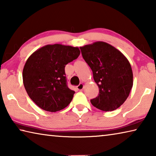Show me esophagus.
<instances>
[{
    "label": "esophagus",
    "mask_w": 156,
    "mask_h": 156,
    "mask_svg": "<svg viewBox=\"0 0 156 156\" xmlns=\"http://www.w3.org/2000/svg\"><path fill=\"white\" fill-rule=\"evenodd\" d=\"M83 88H84V84L83 83H80L78 86H77V89H78V90H82V89H83Z\"/></svg>",
    "instance_id": "34e87169"
}]
</instances>
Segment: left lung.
<instances>
[{
  "instance_id": "1",
  "label": "left lung",
  "mask_w": 156,
  "mask_h": 156,
  "mask_svg": "<svg viewBox=\"0 0 156 156\" xmlns=\"http://www.w3.org/2000/svg\"><path fill=\"white\" fill-rule=\"evenodd\" d=\"M80 48L99 88L98 96L91 100V103L104 112L117 109L125 102L133 87V72L129 60L105 42H95Z\"/></svg>"
}]
</instances>
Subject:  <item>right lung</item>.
<instances>
[{
    "label": "right lung",
    "instance_id": "add662e5",
    "mask_svg": "<svg viewBox=\"0 0 156 156\" xmlns=\"http://www.w3.org/2000/svg\"><path fill=\"white\" fill-rule=\"evenodd\" d=\"M80 54L78 47L47 44L28 58L23 80L28 96L42 109L56 112L67 107L75 91L67 87L65 67Z\"/></svg>",
    "mask_w": 156,
    "mask_h": 156
}]
</instances>
